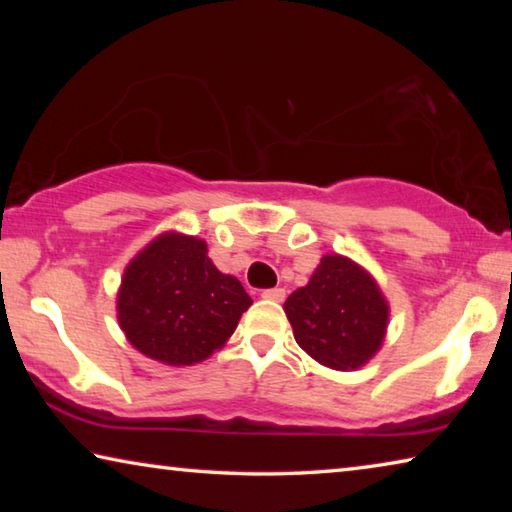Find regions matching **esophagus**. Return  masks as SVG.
Listing matches in <instances>:
<instances>
[{
	"label": "esophagus",
	"instance_id": "obj_1",
	"mask_svg": "<svg viewBox=\"0 0 512 512\" xmlns=\"http://www.w3.org/2000/svg\"><path fill=\"white\" fill-rule=\"evenodd\" d=\"M284 296H287V291L280 289V287H275V289H264V291H262V298H264V300L282 302V300H284Z\"/></svg>",
	"mask_w": 512,
	"mask_h": 512
}]
</instances>
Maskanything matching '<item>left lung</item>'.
Returning <instances> with one entry per match:
<instances>
[{
	"label": "left lung",
	"instance_id": "1",
	"mask_svg": "<svg viewBox=\"0 0 512 512\" xmlns=\"http://www.w3.org/2000/svg\"><path fill=\"white\" fill-rule=\"evenodd\" d=\"M284 311L300 348L334 370L361 368L381 348L388 325V305L375 280L341 255L320 259Z\"/></svg>",
	"mask_w": 512,
	"mask_h": 512
}]
</instances>
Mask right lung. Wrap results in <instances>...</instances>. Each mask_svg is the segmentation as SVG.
<instances>
[{"label":"right lung","instance_id":"1","mask_svg":"<svg viewBox=\"0 0 512 512\" xmlns=\"http://www.w3.org/2000/svg\"><path fill=\"white\" fill-rule=\"evenodd\" d=\"M250 305L237 277L207 257L205 241L169 232L128 264L117 314L126 339L146 357L192 366L230 339Z\"/></svg>","mask_w":512,"mask_h":512}]
</instances>
